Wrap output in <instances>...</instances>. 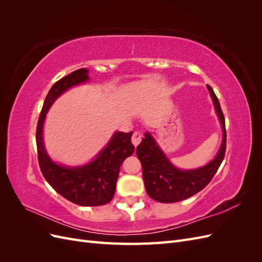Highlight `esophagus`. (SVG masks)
<instances>
[{
	"instance_id": "1",
	"label": "esophagus",
	"mask_w": 262,
	"mask_h": 262,
	"mask_svg": "<svg viewBox=\"0 0 262 262\" xmlns=\"http://www.w3.org/2000/svg\"><path fill=\"white\" fill-rule=\"evenodd\" d=\"M142 140V136L139 133V132H134L133 136H132V143L134 146H138L140 144V142Z\"/></svg>"
}]
</instances>
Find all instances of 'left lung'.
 I'll return each instance as SVG.
<instances>
[{"label": "left lung", "instance_id": "1", "mask_svg": "<svg viewBox=\"0 0 262 262\" xmlns=\"http://www.w3.org/2000/svg\"><path fill=\"white\" fill-rule=\"evenodd\" d=\"M214 110L222 128V143L213 160L201 167L181 169L176 167L157 141L148 131L137 147V156L142 165L143 181L147 194L162 203H172L188 199L207 186L223 161L226 148L225 119L217 97L208 85Z\"/></svg>", "mask_w": 262, "mask_h": 262}]
</instances>
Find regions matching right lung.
Returning a JSON list of instances; mask_svg holds the SVG:
<instances>
[{
	"instance_id": "right-lung-1",
	"label": "right lung",
	"mask_w": 262,
	"mask_h": 262,
	"mask_svg": "<svg viewBox=\"0 0 262 262\" xmlns=\"http://www.w3.org/2000/svg\"><path fill=\"white\" fill-rule=\"evenodd\" d=\"M89 81V70L83 68L62 77L51 87L38 120L36 142L41 172L55 191L82 207H97L113 199L120 166L134 152L131 142L133 132L116 131L106 146L91 162L80 166H67L54 162L43 143V124L53 102L70 89Z\"/></svg>"
}]
</instances>
